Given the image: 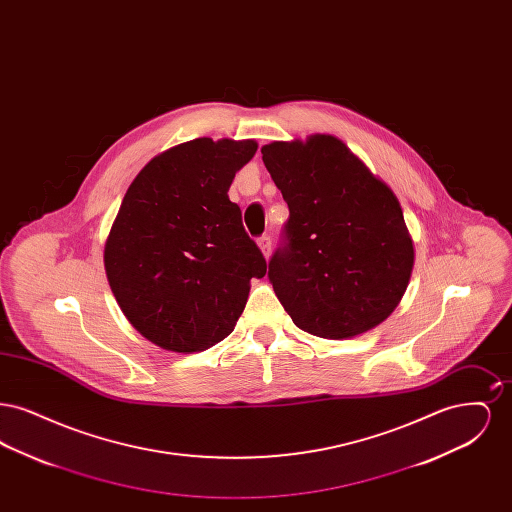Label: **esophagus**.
<instances>
[{"label":"esophagus","instance_id":"1","mask_svg":"<svg viewBox=\"0 0 512 512\" xmlns=\"http://www.w3.org/2000/svg\"><path fill=\"white\" fill-rule=\"evenodd\" d=\"M257 244L261 247L263 255L268 259V257H270V251H272V238H270V236H261V238L257 240Z\"/></svg>","mask_w":512,"mask_h":512}]
</instances>
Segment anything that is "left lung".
<instances>
[{"mask_svg":"<svg viewBox=\"0 0 512 512\" xmlns=\"http://www.w3.org/2000/svg\"><path fill=\"white\" fill-rule=\"evenodd\" d=\"M290 219L268 280L295 326L353 338L390 317L409 286L413 240L386 182L336 136L261 147Z\"/></svg>","mask_w":512,"mask_h":512,"instance_id":"1","label":"left lung"}]
</instances>
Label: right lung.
I'll return each mask as SVG.
<instances>
[{
  "mask_svg": "<svg viewBox=\"0 0 512 512\" xmlns=\"http://www.w3.org/2000/svg\"><path fill=\"white\" fill-rule=\"evenodd\" d=\"M255 140L195 138L153 157L122 199L105 272L124 317L146 340L195 353L232 334L251 278L267 261L228 199Z\"/></svg>",
  "mask_w": 512,
  "mask_h": 512,
  "instance_id": "add662e5",
  "label": "right lung"
}]
</instances>
